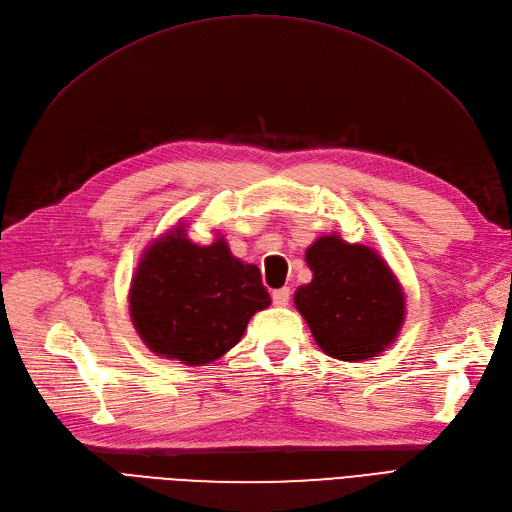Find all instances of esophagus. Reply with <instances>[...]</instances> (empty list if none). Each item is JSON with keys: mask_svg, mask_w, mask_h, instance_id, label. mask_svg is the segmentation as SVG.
Wrapping results in <instances>:
<instances>
[{"mask_svg": "<svg viewBox=\"0 0 512 512\" xmlns=\"http://www.w3.org/2000/svg\"><path fill=\"white\" fill-rule=\"evenodd\" d=\"M288 301H290V288L288 286L273 290V305L284 307V305H288Z\"/></svg>", "mask_w": 512, "mask_h": 512, "instance_id": "1", "label": "esophagus"}]
</instances>
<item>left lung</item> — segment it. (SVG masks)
<instances>
[{
  "label": "left lung",
  "instance_id": "1",
  "mask_svg": "<svg viewBox=\"0 0 512 512\" xmlns=\"http://www.w3.org/2000/svg\"><path fill=\"white\" fill-rule=\"evenodd\" d=\"M312 282L294 292L318 348L339 361H367L395 344L406 320V292L386 260L333 232L305 250Z\"/></svg>",
  "mask_w": 512,
  "mask_h": 512
}]
</instances>
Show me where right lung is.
Listing matches in <instances>:
<instances>
[{"label": "right lung", "mask_w": 512, "mask_h": 512, "mask_svg": "<svg viewBox=\"0 0 512 512\" xmlns=\"http://www.w3.org/2000/svg\"><path fill=\"white\" fill-rule=\"evenodd\" d=\"M128 303L134 329L153 354L196 367L237 346L271 297L260 269L232 256L222 235L196 243L177 222L143 250Z\"/></svg>", "instance_id": "add662e5"}]
</instances>
